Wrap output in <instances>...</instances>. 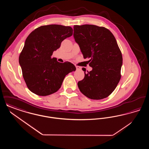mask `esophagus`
I'll return each mask as SVG.
<instances>
[{
    "label": "esophagus",
    "instance_id": "obj_1",
    "mask_svg": "<svg viewBox=\"0 0 149 149\" xmlns=\"http://www.w3.org/2000/svg\"><path fill=\"white\" fill-rule=\"evenodd\" d=\"M76 66V69L77 70H80L81 69V67H80V66Z\"/></svg>",
    "mask_w": 149,
    "mask_h": 149
}]
</instances>
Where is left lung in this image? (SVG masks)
<instances>
[{"label":"left lung","mask_w":149,"mask_h":149,"mask_svg":"<svg viewBox=\"0 0 149 149\" xmlns=\"http://www.w3.org/2000/svg\"><path fill=\"white\" fill-rule=\"evenodd\" d=\"M74 37L84 58H90L92 70L78 83L80 91L92 99H103L118 84L122 56L112 32L103 27L92 24L74 26Z\"/></svg>","instance_id":"1"}]
</instances>
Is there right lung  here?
<instances>
[{
	"instance_id": "add662e5",
	"label": "right lung",
	"mask_w": 149,
	"mask_h": 149,
	"mask_svg": "<svg viewBox=\"0 0 149 149\" xmlns=\"http://www.w3.org/2000/svg\"><path fill=\"white\" fill-rule=\"evenodd\" d=\"M72 31L69 26L50 24L35 29L27 37L19 63L30 91L40 96L56 92L65 76L75 71L71 63H61L56 58H51L62 41L72 35Z\"/></svg>"
}]
</instances>
